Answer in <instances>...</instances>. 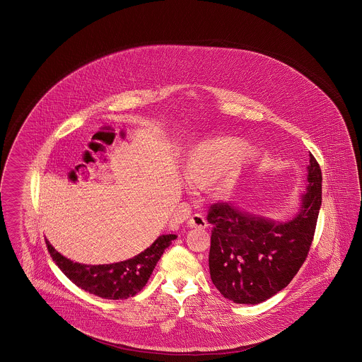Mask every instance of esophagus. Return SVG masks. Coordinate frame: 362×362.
<instances>
[{"label": "esophagus", "mask_w": 362, "mask_h": 362, "mask_svg": "<svg viewBox=\"0 0 362 362\" xmlns=\"http://www.w3.org/2000/svg\"><path fill=\"white\" fill-rule=\"evenodd\" d=\"M188 226L195 229H204L207 226V221L204 219L202 214H194L188 219Z\"/></svg>", "instance_id": "1"}]
</instances>
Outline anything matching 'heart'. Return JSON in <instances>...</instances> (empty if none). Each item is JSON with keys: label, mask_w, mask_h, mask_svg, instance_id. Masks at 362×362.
<instances>
[{"label": "heart", "mask_w": 362, "mask_h": 362, "mask_svg": "<svg viewBox=\"0 0 362 362\" xmlns=\"http://www.w3.org/2000/svg\"><path fill=\"white\" fill-rule=\"evenodd\" d=\"M240 145L230 141H216L204 145L188 163V180L194 185H207L216 179L219 165L238 152Z\"/></svg>", "instance_id": "b5f03b06"}]
</instances>
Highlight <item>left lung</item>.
I'll list each match as a JSON object with an SVG mask.
<instances>
[{"label": "left lung", "instance_id": "1", "mask_svg": "<svg viewBox=\"0 0 362 362\" xmlns=\"http://www.w3.org/2000/svg\"><path fill=\"white\" fill-rule=\"evenodd\" d=\"M308 186L299 214L286 223L214 203L209 268L213 284L229 300L257 304L286 288L303 265L313 244L322 204V173L310 152Z\"/></svg>", "mask_w": 362, "mask_h": 362}]
</instances>
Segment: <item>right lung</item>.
I'll list each match as a JSON object with an SVG mask.
<instances>
[{
	"label": "right lung",
	"mask_w": 362,
	"mask_h": 362,
	"mask_svg": "<svg viewBox=\"0 0 362 362\" xmlns=\"http://www.w3.org/2000/svg\"><path fill=\"white\" fill-rule=\"evenodd\" d=\"M176 237L177 235L175 234L160 235L140 255L129 260L107 265H85L73 262L63 257L48 244V241L45 244L52 260L75 286L103 299L122 300L134 296L143 289L164 249L171 245Z\"/></svg>",
	"instance_id": "obj_1"
}]
</instances>
